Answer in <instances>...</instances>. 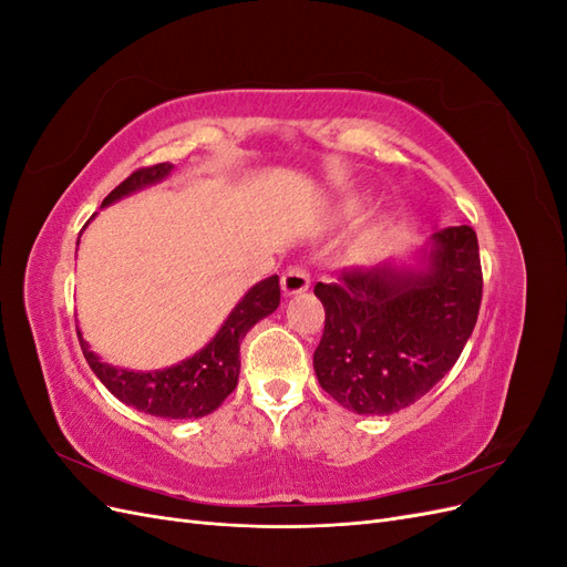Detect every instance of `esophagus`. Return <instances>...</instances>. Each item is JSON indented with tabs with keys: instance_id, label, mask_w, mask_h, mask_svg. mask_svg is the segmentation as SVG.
<instances>
[{
	"instance_id": "esophagus-1",
	"label": "esophagus",
	"mask_w": 567,
	"mask_h": 567,
	"mask_svg": "<svg viewBox=\"0 0 567 567\" xmlns=\"http://www.w3.org/2000/svg\"><path fill=\"white\" fill-rule=\"evenodd\" d=\"M281 288L286 296L302 293V290L310 288V269H307L305 265L288 267L281 277Z\"/></svg>"
}]
</instances>
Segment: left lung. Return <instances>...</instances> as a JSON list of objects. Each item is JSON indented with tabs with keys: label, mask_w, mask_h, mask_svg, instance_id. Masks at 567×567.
Returning a JSON list of instances; mask_svg holds the SVG:
<instances>
[{
	"label": "left lung",
	"mask_w": 567,
	"mask_h": 567,
	"mask_svg": "<svg viewBox=\"0 0 567 567\" xmlns=\"http://www.w3.org/2000/svg\"><path fill=\"white\" fill-rule=\"evenodd\" d=\"M425 262L423 271L352 267L315 286L326 312L317 379L354 414L388 416L421 400L475 329L483 267L473 227L435 231Z\"/></svg>",
	"instance_id": "8db88e82"
}]
</instances>
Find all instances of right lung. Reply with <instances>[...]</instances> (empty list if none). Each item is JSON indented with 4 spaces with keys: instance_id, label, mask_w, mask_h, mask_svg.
<instances>
[{
    "instance_id": "1",
    "label": "right lung",
    "mask_w": 567,
    "mask_h": 567,
    "mask_svg": "<svg viewBox=\"0 0 567 567\" xmlns=\"http://www.w3.org/2000/svg\"><path fill=\"white\" fill-rule=\"evenodd\" d=\"M169 169H173L169 163L134 169L123 184H117L104 198L101 208L127 194L140 192V188L148 184L165 179L169 175ZM279 302L281 286L279 277L274 274V277L255 284L248 290L244 300L234 307L225 326H221L208 346L194 357L184 359L177 367H169L163 371L136 373L115 369L106 362H101V359L90 350L87 340L82 338L80 331L78 338L82 354L96 373V379L104 383L120 402L161 419H200L213 414V411L234 392L238 383V371H241V359H238L241 340L257 321L277 310Z\"/></svg>"
}]
</instances>
